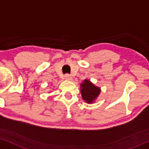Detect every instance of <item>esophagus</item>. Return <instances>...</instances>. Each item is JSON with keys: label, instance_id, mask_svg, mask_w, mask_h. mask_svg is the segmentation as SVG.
I'll use <instances>...</instances> for the list:
<instances>
[{"label": "esophagus", "instance_id": "1", "mask_svg": "<svg viewBox=\"0 0 149 149\" xmlns=\"http://www.w3.org/2000/svg\"><path fill=\"white\" fill-rule=\"evenodd\" d=\"M64 78H65L67 80H72V77H71V75L69 74H66L65 76H64Z\"/></svg>", "mask_w": 149, "mask_h": 149}]
</instances>
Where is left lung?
Listing matches in <instances>:
<instances>
[{
	"mask_svg": "<svg viewBox=\"0 0 149 149\" xmlns=\"http://www.w3.org/2000/svg\"><path fill=\"white\" fill-rule=\"evenodd\" d=\"M81 94L83 100L88 103H92L99 95L100 88L96 87L88 80H85V81L81 84Z\"/></svg>",
	"mask_w": 149,
	"mask_h": 149,
	"instance_id": "obj_1",
	"label": "left lung"
}]
</instances>
